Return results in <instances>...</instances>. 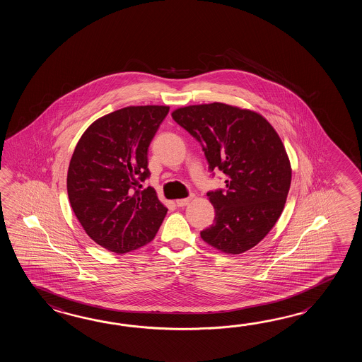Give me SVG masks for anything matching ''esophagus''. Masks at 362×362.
<instances>
[{"label": "esophagus", "mask_w": 362, "mask_h": 362, "mask_svg": "<svg viewBox=\"0 0 362 362\" xmlns=\"http://www.w3.org/2000/svg\"><path fill=\"white\" fill-rule=\"evenodd\" d=\"M192 198H194V195H190V197H187L185 199L176 200V204H177V207H185V206H187L192 202Z\"/></svg>", "instance_id": "esophagus-1"}]
</instances>
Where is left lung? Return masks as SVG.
Returning <instances> with one entry per match:
<instances>
[{
	"label": "left lung",
	"mask_w": 362,
	"mask_h": 362,
	"mask_svg": "<svg viewBox=\"0 0 362 362\" xmlns=\"http://www.w3.org/2000/svg\"><path fill=\"white\" fill-rule=\"evenodd\" d=\"M202 145L209 170L226 176V189L208 192L214 223L200 231L209 246L238 255L272 230L285 207L291 164L277 132L260 114L215 102L172 112Z\"/></svg>",
	"instance_id": "obj_1"
}]
</instances>
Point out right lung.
<instances>
[{"label": "right lung", "instance_id": "right-lung-1", "mask_svg": "<svg viewBox=\"0 0 362 362\" xmlns=\"http://www.w3.org/2000/svg\"><path fill=\"white\" fill-rule=\"evenodd\" d=\"M168 106H129L102 116L78 139L69 162V203L100 246L127 254L154 239L168 208L151 186L147 150Z\"/></svg>", "mask_w": 362, "mask_h": 362}]
</instances>
